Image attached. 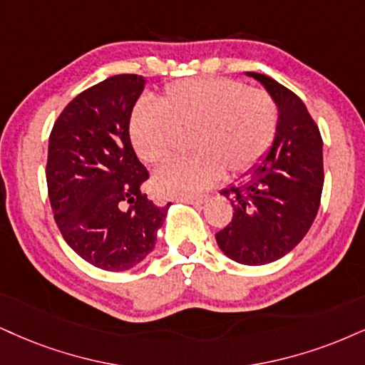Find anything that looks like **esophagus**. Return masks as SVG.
Wrapping results in <instances>:
<instances>
[{"label":"esophagus","instance_id":"esophagus-1","mask_svg":"<svg viewBox=\"0 0 365 365\" xmlns=\"http://www.w3.org/2000/svg\"><path fill=\"white\" fill-rule=\"evenodd\" d=\"M178 201H182V203H187V205H201L206 201V196H200V197H182V200H178Z\"/></svg>","mask_w":365,"mask_h":365}]
</instances>
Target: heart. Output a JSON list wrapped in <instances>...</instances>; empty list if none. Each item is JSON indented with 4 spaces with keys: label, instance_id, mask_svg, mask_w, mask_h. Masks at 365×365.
<instances>
[{
    "label": "heart",
    "instance_id": "heart-1",
    "mask_svg": "<svg viewBox=\"0 0 365 365\" xmlns=\"http://www.w3.org/2000/svg\"><path fill=\"white\" fill-rule=\"evenodd\" d=\"M279 108L269 93L233 79H190L169 84L159 105L140 101L130 120L132 145L145 164H162L191 135L187 159L154 175L164 197H191L217 184L225 170L240 178L255 169L276 140Z\"/></svg>",
    "mask_w": 365,
    "mask_h": 365
}]
</instances>
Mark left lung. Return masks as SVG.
Instances as JSON below:
<instances>
[{"mask_svg":"<svg viewBox=\"0 0 365 365\" xmlns=\"http://www.w3.org/2000/svg\"><path fill=\"white\" fill-rule=\"evenodd\" d=\"M264 84L279 108L276 140L264 162L238 186L222 191L232 201V222L217 242L238 264L281 259L303 240L320 208L323 140L304 103L269 76L247 73Z\"/></svg>","mask_w":365,"mask_h":365,"instance_id":"1","label":"left lung"}]
</instances>
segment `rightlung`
I'll return each instance as SVG.
<instances>
[{
    "label": "right lung",
    "mask_w": 365,
    "mask_h": 365,
    "mask_svg": "<svg viewBox=\"0 0 365 365\" xmlns=\"http://www.w3.org/2000/svg\"><path fill=\"white\" fill-rule=\"evenodd\" d=\"M142 76L118 74L74 98L48 137L47 190L64 240L86 262L127 271L154 250L169 205L142 192L148 179L130 142Z\"/></svg>",
    "instance_id": "add662e5"
}]
</instances>
